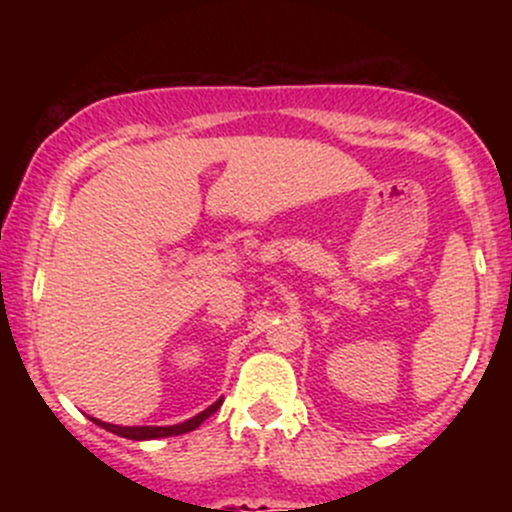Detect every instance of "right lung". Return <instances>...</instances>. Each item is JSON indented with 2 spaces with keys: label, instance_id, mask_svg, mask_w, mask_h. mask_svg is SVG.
<instances>
[{
  "label": "right lung",
  "instance_id": "obj_1",
  "mask_svg": "<svg viewBox=\"0 0 512 512\" xmlns=\"http://www.w3.org/2000/svg\"><path fill=\"white\" fill-rule=\"evenodd\" d=\"M220 404H223V399H218L213 406H208L205 411H200L198 416L188 418V421H183V423H175V426H113V423L98 421V418H91V421H94L96 426L106 428V431L116 433V436L131 438V441H151V438H168V436H180V433L195 431V428H198L205 418L213 416L215 411L220 409Z\"/></svg>",
  "mask_w": 512,
  "mask_h": 512
}]
</instances>
